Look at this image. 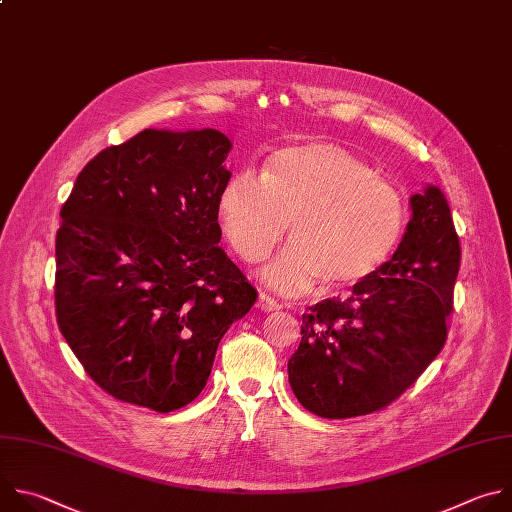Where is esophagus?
Segmentation results:
<instances>
[{
    "label": "esophagus",
    "mask_w": 512,
    "mask_h": 512,
    "mask_svg": "<svg viewBox=\"0 0 512 512\" xmlns=\"http://www.w3.org/2000/svg\"><path fill=\"white\" fill-rule=\"evenodd\" d=\"M258 309H260V311H264V313H272V311L280 309V304H278L272 296H268V294H260V296H258Z\"/></svg>",
    "instance_id": "34e87169"
}]
</instances>
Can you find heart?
Instances as JSON below:
<instances>
[{"label":"heart","instance_id":"b5f03b06","mask_svg":"<svg viewBox=\"0 0 512 512\" xmlns=\"http://www.w3.org/2000/svg\"><path fill=\"white\" fill-rule=\"evenodd\" d=\"M222 232L248 264L262 262L286 230L292 240L264 270L282 292L351 288L373 276L399 244L407 203L375 169L333 143L276 149L258 175L234 173L218 197Z\"/></svg>","mask_w":512,"mask_h":512}]
</instances>
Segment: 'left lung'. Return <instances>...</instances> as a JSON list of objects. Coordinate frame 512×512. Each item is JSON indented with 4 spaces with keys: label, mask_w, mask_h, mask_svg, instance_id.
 Returning a JSON list of instances; mask_svg holds the SVG:
<instances>
[{
    "label": "left lung",
    "mask_w": 512,
    "mask_h": 512,
    "mask_svg": "<svg viewBox=\"0 0 512 512\" xmlns=\"http://www.w3.org/2000/svg\"><path fill=\"white\" fill-rule=\"evenodd\" d=\"M393 256L347 298L302 315L288 381L306 410L343 420L383 410L426 371L448 337L460 240L436 185L412 195Z\"/></svg>",
    "instance_id": "1"
}]
</instances>
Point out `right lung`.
Masks as SVG:
<instances>
[{
	"label": "right lung",
	"instance_id": "1",
	"mask_svg": "<svg viewBox=\"0 0 512 512\" xmlns=\"http://www.w3.org/2000/svg\"><path fill=\"white\" fill-rule=\"evenodd\" d=\"M230 139L145 129L78 173L56 234V319L92 381L167 414L191 403L256 288L218 246Z\"/></svg>",
	"mask_w": 512,
	"mask_h": 512
}]
</instances>
